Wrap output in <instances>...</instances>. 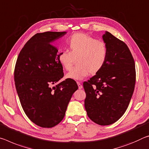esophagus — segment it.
<instances>
[{"instance_id":"1","label":"esophagus","mask_w":149,"mask_h":149,"mask_svg":"<svg viewBox=\"0 0 149 149\" xmlns=\"http://www.w3.org/2000/svg\"><path fill=\"white\" fill-rule=\"evenodd\" d=\"M77 86H78V88H79V89H82L83 88V86H82V85L79 83V81H77Z\"/></svg>"}]
</instances>
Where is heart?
I'll list each match as a JSON object with an SVG mask.
<instances>
[{"instance_id": "b5f03b06", "label": "heart", "mask_w": 149, "mask_h": 149, "mask_svg": "<svg viewBox=\"0 0 149 149\" xmlns=\"http://www.w3.org/2000/svg\"><path fill=\"white\" fill-rule=\"evenodd\" d=\"M70 52L64 49L58 54V60L65 70H70L76 59L74 68L66 75L68 79L81 80L89 74L100 72L107 57V48L104 42L83 33H76L68 40Z\"/></svg>"}]
</instances>
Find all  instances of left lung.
I'll return each mask as SVG.
<instances>
[{"mask_svg": "<svg viewBox=\"0 0 149 149\" xmlns=\"http://www.w3.org/2000/svg\"><path fill=\"white\" fill-rule=\"evenodd\" d=\"M102 38L107 48V60L100 72L84 83L85 108L91 121L109 125L118 121L128 107L136 73L126 44L107 31Z\"/></svg>", "mask_w": 149, "mask_h": 149, "instance_id": "obj_1", "label": "left lung"}]
</instances>
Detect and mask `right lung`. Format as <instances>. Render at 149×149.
<instances>
[{"mask_svg":"<svg viewBox=\"0 0 149 149\" xmlns=\"http://www.w3.org/2000/svg\"><path fill=\"white\" fill-rule=\"evenodd\" d=\"M66 32H46L32 36L21 49L15 70V81L21 105L38 126L51 128L62 121L68 105L78 86L63 77L58 49L52 45Z\"/></svg>","mask_w":149,"mask_h":149,"instance_id":"right-lung-1","label":"right lung"}]
</instances>
